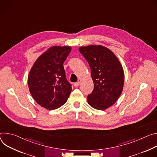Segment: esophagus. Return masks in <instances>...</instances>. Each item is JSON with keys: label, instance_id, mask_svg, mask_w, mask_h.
Wrapping results in <instances>:
<instances>
[{"label": "esophagus", "instance_id": "obj_1", "mask_svg": "<svg viewBox=\"0 0 157 157\" xmlns=\"http://www.w3.org/2000/svg\"><path fill=\"white\" fill-rule=\"evenodd\" d=\"M79 84H80V82H77L74 83V85L75 86H78L79 85Z\"/></svg>", "mask_w": 157, "mask_h": 157}]
</instances>
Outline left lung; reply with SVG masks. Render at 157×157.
<instances>
[{"label": "left lung", "instance_id": "8db88e82", "mask_svg": "<svg viewBox=\"0 0 157 157\" xmlns=\"http://www.w3.org/2000/svg\"><path fill=\"white\" fill-rule=\"evenodd\" d=\"M88 62L94 87L87 97L89 105L103 110L113 105L122 92L124 72L119 60L108 48L89 45L78 48Z\"/></svg>", "mask_w": 157, "mask_h": 157}]
</instances>
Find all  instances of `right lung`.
I'll return each mask as SVG.
<instances>
[{
  "label": "right lung",
  "instance_id": "add662e5",
  "mask_svg": "<svg viewBox=\"0 0 157 157\" xmlns=\"http://www.w3.org/2000/svg\"><path fill=\"white\" fill-rule=\"evenodd\" d=\"M71 48L51 47L35 62L29 72L30 92L39 105L47 110L62 106L71 93V84L66 78L63 66Z\"/></svg>",
  "mask_w": 157,
  "mask_h": 157
}]
</instances>
